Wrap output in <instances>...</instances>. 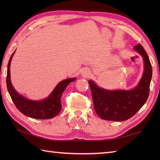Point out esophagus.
I'll list each match as a JSON object with an SVG mask.
<instances>
[{
	"label": "esophagus",
	"mask_w": 160,
	"mask_h": 160,
	"mask_svg": "<svg viewBox=\"0 0 160 160\" xmlns=\"http://www.w3.org/2000/svg\"><path fill=\"white\" fill-rule=\"evenodd\" d=\"M91 75V71L89 69H84L82 71V76L84 78H89Z\"/></svg>",
	"instance_id": "1"
}]
</instances>
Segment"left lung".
<instances>
[{
	"instance_id": "1",
	"label": "left lung",
	"mask_w": 160,
	"mask_h": 160,
	"mask_svg": "<svg viewBox=\"0 0 160 160\" xmlns=\"http://www.w3.org/2000/svg\"><path fill=\"white\" fill-rule=\"evenodd\" d=\"M134 49L142 56L144 70L138 85L131 90H107L89 80L94 109L103 120L122 122L132 118L147 102L152 78V66L140 44Z\"/></svg>"
}]
</instances>
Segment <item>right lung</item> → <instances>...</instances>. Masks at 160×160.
Returning <instances> with one entry per match:
<instances>
[{"mask_svg":"<svg viewBox=\"0 0 160 160\" xmlns=\"http://www.w3.org/2000/svg\"><path fill=\"white\" fill-rule=\"evenodd\" d=\"M14 53L15 52L12 53L8 62L6 83L8 92L15 106L22 114L32 118L45 120L56 116L60 113L62 108V104L60 102L62 94L70 82L76 80V78H68L61 81L45 99L38 101L29 100L17 92L13 87L11 82L10 64Z\"/></svg>","mask_w":160,"mask_h":160,"instance_id":"right-lung-1","label":"right lung"}]
</instances>
